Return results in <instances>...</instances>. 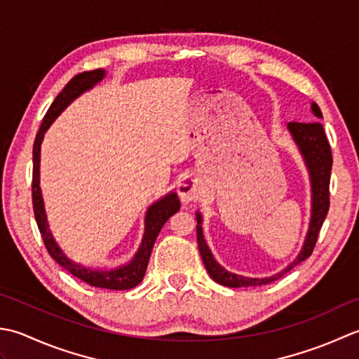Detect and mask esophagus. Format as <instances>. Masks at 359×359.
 I'll list each match as a JSON object with an SVG mask.
<instances>
[{"label": "esophagus", "instance_id": "obj_1", "mask_svg": "<svg viewBox=\"0 0 359 359\" xmlns=\"http://www.w3.org/2000/svg\"><path fill=\"white\" fill-rule=\"evenodd\" d=\"M201 186L203 182L198 178V175L187 173L182 177L178 182V195L181 201L190 203L195 201L201 195Z\"/></svg>", "mask_w": 359, "mask_h": 359}]
</instances>
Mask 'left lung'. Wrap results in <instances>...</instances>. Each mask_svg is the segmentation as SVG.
Here are the masks:
<instances>
[{
    "label": "left lung",
    "instance_id": "obj_1",
    "mask_svg": "<svg viewBox=\"0 0 359 359\" xmlns=\"http://www.w3.org/2000/svg\"><path fill=\"white\" fill-rule=\"evenodd\" d=\"M311 111L314 114V118L323 119L320 108L318 107V104H314V102L311 104ZM288 130L305 161V165L306 169H309L310 181H311V218H310L309 232H306L302 251L299 252L296 260H292L287 268L271 277H262V279H257V277H245V276L229 273L226 271L220 263L214 259V255H212L206 240H204V236H203L201 214L200 212H196V223H198L196 224V238H198V250L201 254L203 263L204 266H206L212 279H214L217 283L224 285V287L241 288V287H259V285L271 283L277 279H280L283 274L291 271L292 268L297 266L299 263L304 262L305 259H309L314 250V245H316L319 231L323 228L328 208H330V173H332V164H333L330 144H328L323 123L319 121L290 122Z\"/></svg>",
    "mask_w": 359,
    "mask_h": 359
}]
</instances>
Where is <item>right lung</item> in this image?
Wrapping results in <instances>:
<instances>
[{"instance_id":"add662e5","label":"right lung","mask_w":359,"mask_h":359,"mask_svg":"<svg viewBox=\"0 0 359 359\" xmlns=\"http://www.w3.org/2000/svg\"><path fill=\"white\" fill-rule=\"evenodd\" d=\"M104 77H105L104 69L80 72V74L74 76L69 80L67 86L62 90V93L55 97L53 105L49 107L48 113L45 114V118H43L40 130L39 133H36L35 142H34L32 204H34L35 220H36V224H39L43 243H45L50 257H53L58 265L63 266L65 269H68L72 276L86 282L88 285H91V287L105 288V290H130V288H135L136 285L141 283V280L144 279V274L147 271L153 245H155L159 231L163 229L164 223L180 210L178 195L175 192H170L169 195H165L164 198L153 203L149 208L147 214H145V229H144L142 243L139 246L136 255L131 259L130 263L116 269H94V268L80 265V263H76L71 259H68L60 250V246L55 243L53 233L49 231L45 204H43V196L40 190V147H41V141H43V136L46 133V130L50 127V123L55 121L57 116L60 114L72 100L77 99L82 93L91 90V88L96 83H99Z\"/></svg>"}]
</instances>
